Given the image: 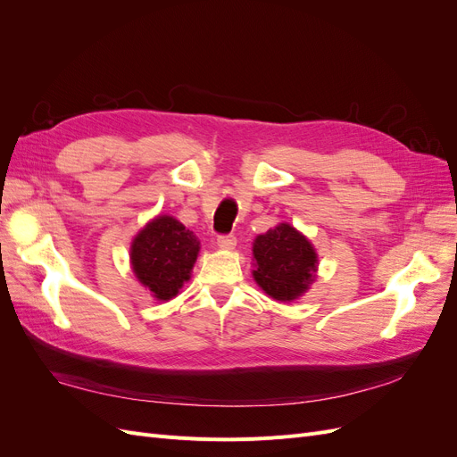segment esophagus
<instances>
[{"mask_svg":"<svg viewBox=\"0 0 457 457\" xmlns=\"http://www.w3.org/2000/svg\"><path fill=\"white\" fill-rule=\"evenodd\" d=\"M217 245L220 250H234V245H237V237H234V234H220V237H217Z\"/></svg>","mask_w":457,"mask_h":457,"instance_id":"obj_1","label":"esophagus"}]
</instances>
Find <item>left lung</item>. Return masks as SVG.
Returning <instances> with one entry per match:
<instances>
[{
  "instance_id": "1",
  "label": "left lung",
  "mask_w": 457,
  "mask_h": 457,
  "mask_svg": "<svg viewBox=\"0 0 457 457\" xmlns=\"http://www.w3.org/2000/svg\"><path fill=\"white\" fill-rule=\"evenodd\" d=\"M253 257V278L274 299H295L314 278L318 259L311 242L286 223L255 238Z\"/></svg>"
}]
</instances>
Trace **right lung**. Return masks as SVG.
<instances>
[{
	"label": "right lung",
	"mask_w": 457,
	"mask_h": 457,
	"mask_svg": "<svg viewBox=\"0 0 457 457\" xmlns=\"http://www.w3.org/2000/svg\"><path fill=\"white\" fill-rule=\"evenodd\" d=\"M200 252L198 238L177 219L160 215L148 223L131 245V262L137 278L156 299L168 301L190 278Z\"/></svg>",
	"instance_id": "add662e5"
}]
</instances>
